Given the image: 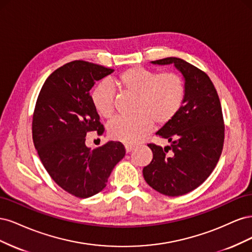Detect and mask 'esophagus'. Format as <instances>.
<instances>
[{"label":"esophagus","mask_w":252,"mask_h":252,"mask_svg":"<svg viewBox=\"0 0 252 252\" xmlns=\"http://www.w3.org/2000/svg\"><path fill=\"white\" fill-rule=\"evenodd\" d=\"M133 148H134V145H131V144H126V145H125L126 152H130Z\"/></svg>","instance_id":"obj_1"}]
</instances>
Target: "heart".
I'll return each instance as SVG.
<instances>
[{
    "instance_id": "heart-1",
    "label": "heart",
    "mask_w": 252,
    "mask_h": 252,
    "mask_svg": "<svg viewBox=\"0 0 252 252\" xmlns=\"http://www.w3.org/2000/svg\"><path fill=\"white\" fill-rule=\"evenodd\" d=\"M114 85L125 93L135 95L131 117H117L108 125L112 140L126 144L141 141L151 130L154 122L166 125L181 110L185 98V85L174 72L158 74L147 68L133 66L122 71L114 80ZM114 89L109 83L102 82L91 93V102L103 118L113 113Z\"/></svg>"
}]
</instances>
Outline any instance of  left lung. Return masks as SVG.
Listing matches in <instances>:
<instances>
[{"mask_svg": "<svg viewBox=\"0 0 252 252\" xmlns=\"http://www.w3.org/2000/svg\"><path fill=\"white\" fill-rule=\"evenodd\" d=\"M151 64H172L181 72L185 98L175 118L156 132L168 140L169 146L148 144L154 158L143 175L159 193L179 196L199 187L218 164L224 144L222 107L215 85L199 68L179 58Z\"/></svg>", "mask_w": 252, "mask_h": 252, "instance_id": "8db88e82", "label": "left lung"}]
</instances>
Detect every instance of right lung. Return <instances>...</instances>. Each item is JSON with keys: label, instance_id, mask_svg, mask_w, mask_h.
<instances>
[{"label": "right lung", "instance_id": "obj_1", "mask_svg": "<svg viewBox=\"0 0 252 252\" xmlns=\"http://www.w3.org/2000/svg\"><path fill=\"white\" fill-rule=\"evenodd\" d=\"M112 72L101 65L72 61L49 75L35 104L32 139L42 164L60 187L81 199L102 191L114 166L125 157L120 142L109 141L94 149L85 144L87 132H104L90 89Z\"/></svg>", "mask_w": 252, "mask_h": 252}]
</instances>
